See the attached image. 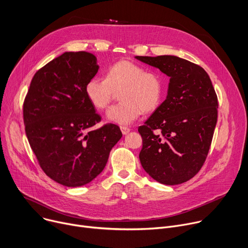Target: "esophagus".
<instances>
[{"instance_id": "1", "label": "esophagus", "mask_w": 248, "mask_h": 248, "mask_svg": "<svg viewBox=\"0 0 248 248\" xmlns=\"http://www.w3.org/2000/svg\"><path fill=\"white\" fill-rule=\"evenodd\" d=\"M120 129H121V132H122L123 135H126V134H128V133L130 132V129L128 127H126V126H121Z\"/></svg>"}]
</instances>
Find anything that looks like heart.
<instances>
[{
  "mask_svg": "<svg viewBox=\"0 0 248 248\" xmlns=\"http://www.w3.org/2000/svg\"><path fill=\"white\" fill-rule=\"evenodd\" d=\"M120 92L121 102L112 106L107 118L118 124H130L141 114L155 111L163 97L162 76L128 60L113 63L106 72V79L94 76L85 84L89 102L99 110L106 109Z\"/></svg>",
  "mask_w": 248,
  "mask_h": 248,
  "instance_id": "1",
  "label": "heart"
}]
</instances>
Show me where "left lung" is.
Segmentation results:
<instances>
[{"instance_id":"obj_1","label":"left lung","mask_w":248,"mask_h":248,"mask_svg":"<svg viewBox=\"0 0 248 248\" xmlns=\"http://www.w3.org/2000/svg\"><path fill=\"white\" fill-rule=\"evenodd\" d=\"M170 78L165 101L138 131L146 172L164 185L195 177L207 157L217 121V96L200 65L175 55L136 56Z\"/></svg>"}]
</instances>
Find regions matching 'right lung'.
<instances>
[{"mask_svg":"<svg viewBox=\"0 0 248 248\" xmlns=\"http://www.w3.org/2000/svg\"><path fill=\"white\" fill-rule=\"evenodd\" d=\"M98 68L92 53L64 52L35 72L24 101L25 130L37 163L47 177L66 186L96 178L122 137L112 123L91 129L101 117L85 84Z\"/></svg>","mask_w":248,"mask_h":248,"instance_id":"add662e5","label":"right lung"}]
</instances>
